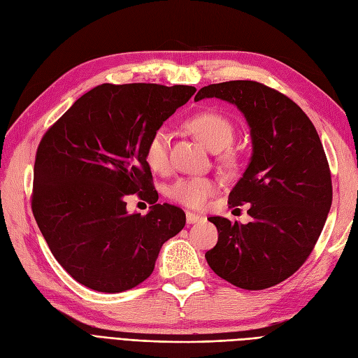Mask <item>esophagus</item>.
<instances>
[{"label": "esophagus", "mask_w": 358, "mask_h": 358, "mask_svg": "<svg viewBox=\"0 0 358 358\" xmlns=\"http://www.w3.org/2000/svg\"><path fill=\"white\" fill-rule=\"evenodd\" d=\"M201 220H203V216H200L197 213H192V212H187V222L188 224H196Z\"/></svg>", "instance_id": "esophagus-1"}]
</instances>
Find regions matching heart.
<instances>
[{"label": "heart", "instance_id": "heart-1", "mask_svg": "<svg viewBox=\"0 0 358 358\" xmlns=\"http://www.w3.org/2000/svg\"><path fill=\"white\" fill-rule=\"evenodd\" d=\"M187 128L200 142L213 152L229 146L234 138V127L225 116L215 112H201L187 119ZM170 131L166 127H158L149 137L145 158L154 171H166L170 164ZM216 192V183L208 176L179 178L173 182L169 197L191 209H201Z\"/></svg>", "mask_w": 358, "mask_h": 358}]
</instances>
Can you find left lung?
Instances as JSON below:
<instances>
[{"instance_id":"obj_1","label":"left lung","mask_w":358,"mask_h":358,"mask_svg":"<svg viewBox=\"0 0 358 358\" xmlns=\"http://www.w3.org/2000/svg\"><path fill=\"white\" fill-rule=\"evenodd\" d=\"M213 96L234 104L251 128L252 157L229 203L251 204L252 221L208 218L218 243L206 259L227 282L264 289L296 273L315 246L333 199L330 167L315 127L287 95L230 80L204 86L194 101Z\"/></svg>"}]
</instances>
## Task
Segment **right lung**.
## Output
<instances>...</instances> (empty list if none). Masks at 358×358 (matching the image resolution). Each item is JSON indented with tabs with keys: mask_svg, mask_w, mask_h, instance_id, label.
<instances>
[{
	"mask_svg": "<svg viewBox=\"0 0 358 358\" xmlns=\"http://www.w3.org/2000/svg\"><path fill=\"white\" fill-rule=\"evenodd\" d=\"M196 92L194 86L103 83L82 95L43 136L31 208L53 257L79 284L122 292L154 272L162 243L185 212L159 204L145 158L149 137ZM139 192L152 203L126 212Z\"/></svg>",
	"mask_w": 358,
	"mask_h": 358,
	"instance_id": "1",
	"label": "right lung"
}]
</instances>
